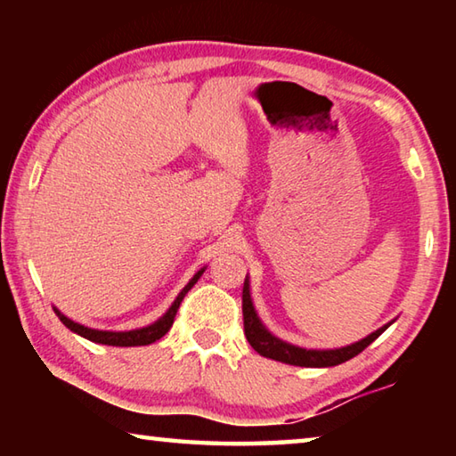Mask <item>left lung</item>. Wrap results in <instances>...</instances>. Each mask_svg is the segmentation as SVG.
Instances as JSON below:
<instances>
[{
    "label": "left lung",
    "mask_w": 456,
    "mask_h": 456,
    "mask_svg": "<svg viewBox=\"0 0 456 456\" xmlns=\"http://www.w3.org/2000/svg\"><path fill=\"white\" fill-rule=\"evenodd\" d=\"M386 328L388 326L376 330L374 334H370L368 338L360 339V342L352 344V346H346V348H339V350H322L320 352V350L297 348V346L285 344V342H281V339H277L264 328V323L259 322L256 310H253L251 296H249V281L245 280V283H243V330H245L247 342H249L251 348L257 354H261L264 358L283 362V364L305 366V368L338 366L346 360L358 356L362 350H366L368 346L372 344Z\"/></svg>",
    "instance_id": "1"
}]
</instances>
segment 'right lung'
I'll return each instance as SVG.
<instances>
[{"label":"right lung","instance_id":"obj_1","mask_svg":"<svg viewBox=\"0 0 456 456\" xmlns=\"http://www.w3.org/2000/svg\"><path fill=\"white\" fill-rule=\"evenodd\" d=\"M205 269H200V272L195 273V277L184 285L183 291L179 293V297L175 299V304L168 307V312L160 318L159 322L151 323L149 328H141V330H133V331H102V330H92L86 326H80V323H76L72 320H68L64 314H60L58 310L56 315L60 318V322L64 323L68 330L76 331V334H80L82 338L90 339V342H98V344H106V346H146V344H152L157 342V339L163 338L168 330H171L173 322H175V315L179 312V305L183 302V297L187 296V291L192 288V285L197 283V280L200 275H203Z\"/></svg>","mask_w":456,"mask_h":456}]
</instances>
